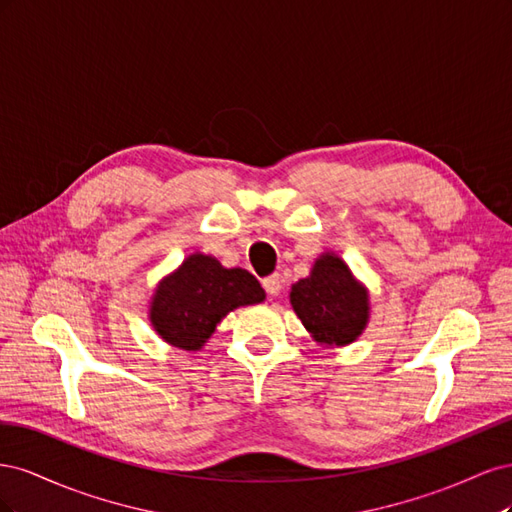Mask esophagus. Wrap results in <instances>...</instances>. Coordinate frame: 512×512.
<instances>
[{"mask_svg": "<svg viewBox=\"0 0 512 512\" xmlns=\"http://www.w3.org/2000/svg\"><path fill=\"white\" fill-rule=\"evenodd\" d=\"M262 288L267 290L269 297H275V294L280 292V288H282V280H280V275L273 273V275L265 277V280H262Z\"/></svg>", "mask_w": 512, "mask_h": 512, "instance_id": "1", "label": "esophagus"}]
</instances>
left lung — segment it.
<instances>
[{"label":"left lung","instance_id":"8db88e82","mask_svg":"<svg viewBox=\"0 0 512 512\" xmlns=\"http://www.w3.org/2000/svg\"><path fill=\"white\" fill-rule=\"evenodd\" d=\"M290 303L303 327L324 346L354 342L369 316L365 288L352 280L344 260L333 254L320 256L312 275L292 286Z\"/></svg>","mask_w":512,"mask_h":512}]
</instances>
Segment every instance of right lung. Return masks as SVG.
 Returning a JSON list of instances; mask_svg holds the SVG:
<instances>
[{"label": "right lung", "mask_w": 512, "mask_h": 512, "mask_svg": "<svg viewBox=\"0 0 512 512\" xmlns=\"http://www.w3.org/2000/svg\"><path fill=\"white\" fill-rule=\"evenodd\" d=\"M265 299V290L245 269H224L218 260L194 254L160 284L151 322L164 342L198 350L228 312Z\"/></svg>", "instance_id": "obj_1"}]
</instances>
